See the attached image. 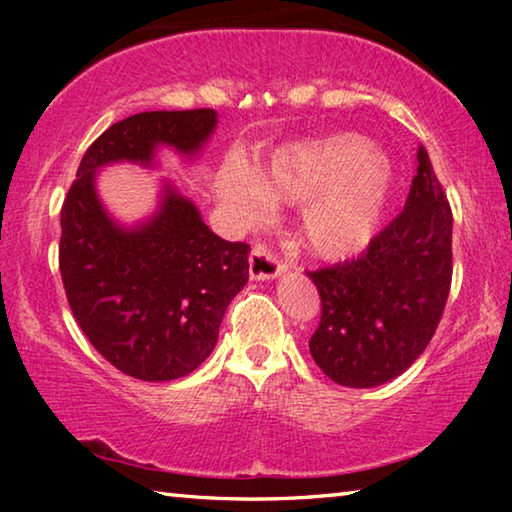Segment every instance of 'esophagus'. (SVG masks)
I'll use <instances>...</instances> for the list:
<instances>
[{"label": "esophagus", "instance_id": "1", "mask_svg": "<svg viewBox=\"0 0 512 512\" xmlns=\"http://www.w3.org/2000/svg\"><path fill=\"white\" fill-rule=\"evenodd\" d=\"M282 271H287V264L277 257V253L271 246L257 241L248 257L250 277H253V280H273V277H277Z\"/></svg>", "mask_w": 512, "mask_h": 512}]
</instances>
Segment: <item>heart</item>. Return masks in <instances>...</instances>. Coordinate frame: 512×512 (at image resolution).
I'll list each match as a JSON object with an SVG mask.
<instances>
[{
    "instance_id": "heart-1",
    "label": "heart",
    "mask_w": 512,
    "mask_h": 512,
    "mask_svg": "<svg viewBox=\"0 0 512 512\" xmlns=\"http://www.w3.org/2000/svg\"><path fill=\"white\" fill-rule=\"evenodd\" d=\"M391 187V162L354 135H332L277 151L250 180L225 171L219 192L241 216H253L259 192L304 203L302 239L316 255L341 259L359 253L375 235Z\"/></svg>"
}]
</instances>
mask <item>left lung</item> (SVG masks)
Wrapping results in <instances>:
<instances>
[{
	"mask_svg": "<svg viewBox=\"0 0 512 512\" xmlns=\"http://www.w3.org/2000/svg\"><path fill=\"white\" fill-rule=\"evenodd\" d=\"M452 207L424 146L404 210L359 257L307 271L320 296L309 339L318 368L341 386H379L411 366L452 289Z\"/></svg>",
	"mask_w": 512,
	"mask_h": 512,
	"instance_id": "left-lung-1",
	"label": "left lung"
}]
</instances>
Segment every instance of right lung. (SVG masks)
Here are the masks:
<instances>
[{"label": "right lung", "instance_id": "1", "mask_svg": "<svg viewBox=\"0 0 512 512\" xmlns=\"http://www.w3.org/2000/svg\"><path fill=\"white\" fill-rule=\"evenodd\" d=\"M214 124L212 108L117 121L85 151L60 210L58 266L69 309L94 350L135 379L185 377L210 357L225 309L248 282L250 246L216 237L173 189L158 216L121 230L94 194V173L115 160L151 162L158 144L194 153Z\"/></svg>", "mask_w": 512, "mask_h": 512}]
</instances>
